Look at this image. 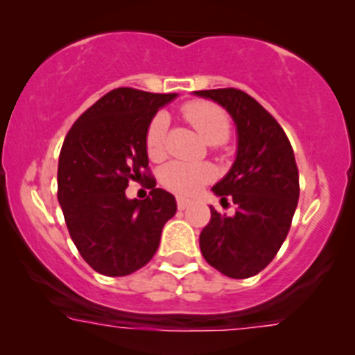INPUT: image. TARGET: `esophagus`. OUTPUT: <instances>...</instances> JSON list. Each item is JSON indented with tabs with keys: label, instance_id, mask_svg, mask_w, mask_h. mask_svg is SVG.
<instances>
[{
	"label": "esophagus",
	"instance_id": "34e87169",
	"mask_svg": "<svg viewBox=\"0 0 355 355\" xmlns=\"http://www.w3.org/2000/svg\"><path fill=\"white\" fill-rule=\"evenodd\" d=\"M177 206L178 209H187V207L191 206V200L185 198H177Z\"/></svg>",
	"mask_w": 355,
	"mask_h": 355
}]
</instances>
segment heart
Wrapping results in <instances>:
<instances>
[{"label": "heart", "instance_id": "1", "mask_svg": "<svg viewBox=\"0 0 355 355\" xmlns=\"http://www.w3.org/2000/svg\"><path fill=\"white\" fill-rule=\"evenodd\" d=\"M182 116L206 139L209 144H221L230 134V118L227 111L209 101H189L182 106ZM168 118L156 113L146 130V151L151 159H161L166 149ZM214 178V170L206 163L173 161L161 171V184L180 196H192L204 184Z\"/></svg>", "mask_w": 355, "mask_h": 355}]
</instances>
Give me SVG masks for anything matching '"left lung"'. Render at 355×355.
Masks as SVG:
<instances>
[{
	"label": "left lung",
	"instance_id": "obj_1",
	"mask_svg": "<svg viewBox=\"0 0 355 355\" xmlns=\"http://www.w3.org/2000/svg\"><path fill=\"white\" fill-rule=\"evenodd\" d=\"M223 106L237 125V159L213 192L235 214L211 207L199 237L204 259L230 278H249L273 261L299 202V170L284 128L241 89L196 91Z\"/></svg>",
	"mask_w": 355,
	"mask_h": 355
}]
</instances>
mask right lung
<instances>
[{
    "label": "right lung",
    "instance_id": "right-lung-1",
    "mask_svg": "<svg viewBox=\"0 0 355 355\" xmlns=\"http://www.w3.org/2000/svg\"><path fill=\"white\" fill-rule=\"evenodd\" d=\"M177 94L118 87L68 130L58 161V202L85 263L106 277H125L153 259L164 223L177 211L170 192L149 173L146 130ZM149 178L144 201L127 200L130 180Z\"/></svg>",
    "mask_w": 355,
    "mask_h": 355
}]
</instances>
